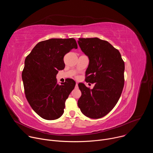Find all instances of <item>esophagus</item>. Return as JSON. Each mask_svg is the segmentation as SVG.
Instances as JSON below:
<instances>
[{
	"label": "esophagus",
	"instance_id": "obj_1",
	"mask_svg": "<svg viewBox=\"0 0 153 153\" xmlns=\"http://www.w3.org/2000/svg\"><path fill=\"white\" fill-rule=\"evenodd\" d=\"M76 88H78V83L76 82Z\"/></svg>",
	"mask_w": 153,
	"mask_h": 153
}]
</instances>
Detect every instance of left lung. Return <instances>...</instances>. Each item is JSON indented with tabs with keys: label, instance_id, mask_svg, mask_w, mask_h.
Returning <instances> with one entry per match:
<instances>
[{
	"label": "left lung",
	"instance_id": "obj_1",
	"mask_svg": "<svg viewBox=\"0 0 153 153\" xmlns=\"http://www.w3.org/2000/svg\"><path fill=\"white\" fill-rule=\"evenodd\" d=\"M78 44L90 62L86 80L95 83L92 90L79 83L82 92L77 105L86 117L99 119L117 103L124 86L125 63L118 50L97 37L79 38Z\"/></svg>",
	"mask_w": 153,
	"mask_h": 153
}]
</instances>
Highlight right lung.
I'll use <instances>...</instances> for the list:
<instances>
[{
  "mask_svg": "<svg viewBox=\"0 0 153 153\" xmlns=\"http://www.w3.org/2000/svg\"><path fill=\"white\" fill-rule=\"evenodd\" d=\"M77 49L73 38L50 39L39 42L25 60L22 73L26 98L42 118L55 120L64 112L65 103L76 82L69 79L59 85L56 75L65 68L63 57Z\"/></svg>",
  "mask_w": 153,
  "mask_h": 153,
  "instance_id": "obj_1",
  "label": "right lung"
}]
</instances>
